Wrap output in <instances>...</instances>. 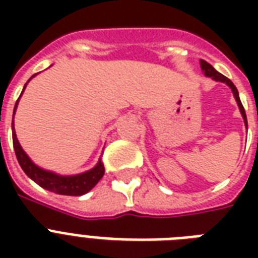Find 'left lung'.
<instances>
[{
    "mask_svg": "<svg viewBox=\"0 0 258 258\" xmlns=\"http://www.w3.org/2000/svg\"><path fill=\"white\" fill-rule=\"evenodd\" d=\"M201 68H202V71H204L205 76H208V78H212L213 80H216V82H221V83H225L226 86L230 87V89H232L233 95H234V97H236V101L237 104H238V108H240V112L241 115H242V117H244V121H245V125L248 127V120H246V113H245V109L244 107H242V103H241L240 100V95H238V91H237L236 86L233 84L232 80H229L226 76H224V75H221L218 71H216L214 68H213L210 64H209L208 61H205V60H201Z\"/></svg>",
    "mask_w": 258,
    "mask_h": 258,
    "instance_id": "1",
    "label": "left lung"
}]
</instances>
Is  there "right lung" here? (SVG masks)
<instances>
[{
  "label": "right lung",
  "mask_w": 258,
  "mask_h": 258,
  "mask_svg": "<svg viewBox=\"0 0 258 258\" xmlns=\"http://www.w3.org/2000/svg\"><path fill=\"white\" fill-rule=\"evenodd\" d=\"M34 76L36 75H33L32 78H34ZM26 84L24 86V89H25ZM24 89H22V92H24ZM18 100L16 101V105H14L13 117L16 108H17ZM12 135H13V147L14 151H16V157H17V161L21 166V169L25 171V174L29 176L30 179L34 180L38 186H41L45 190H49V191L56 192V194H61V196H83V194L88 192L91 188H93V186L101 179V176L104 175V165L101 163V161L97 162V165L93 169L83 172V174H78V175L64 176L54 174L52 171H46V170L34 165L33 162L30 161V158L26 155L25 151L22 150L21 145L18 143L16 131H14V123H12Z\"/></svg>",
  "instance_id": "obj_1"
}]
</instances>
